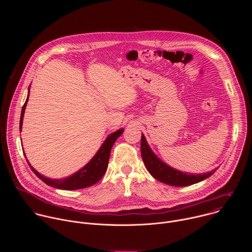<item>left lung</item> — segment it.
Wrapping results in <instances>:
<instances>
[{"instance_id": "left-lung-1", "label": "left lung", "mask_w": 252, "mask_h": 252, "mask_svg": "<svg viewBox=\"0 0 252 252\" xmlns=\"http://www.w3.org/2000/svg\"><path fill=\"white\" fill-rule=\"evenodd\" d=\"M140 151L143 163H145L150 173L156 179H158V181L169 186L187 187L193 184H197L203 181V179L211 176L215 172V169H213L206 173L193 174L179 171L177 169L170 167L154 154V152L149 147L147 139L143 134H141Z\"/></svg>"}]
</instances>
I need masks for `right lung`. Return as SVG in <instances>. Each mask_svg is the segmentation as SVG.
<instances>
[{
  "instance_id": "1",
  "label": "right lung",
  "mask_w": 252,
  "mask_h": 252,
  "mask_svg": "<svg viewBox=\"0 0 252 252\" xmlns=\"http://www.w3.org/2000/svg\"><path fill=\"white\" fill-rule=\"evenodd\" d=\"M29 94H30V89H29ZM28 99H29V94H28L26 102L23 105V109H22L21 120H20V131L22 130L23 118H24ZM123 131H124V128H121V129L111 133L103 141L102 146L99 148V150L97 151L95 156L91 159V161L88 162V164H86L83 168H81L76 173L71 174L65 178L52 179L47 176H44L43 174L39 173L30 164L27 158H26V159H27L31 169L33 171V173L50 187H53V188H56L59 189H64V190H75V189L89 188V187L96 184L99 179L103 176V174L107 168V164H109L112 148L114 146V143L116 142V140L118 139V137H120L122 135ZM24 155H25V153H24Z\"/></svg>"
}]
</instances>
